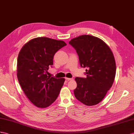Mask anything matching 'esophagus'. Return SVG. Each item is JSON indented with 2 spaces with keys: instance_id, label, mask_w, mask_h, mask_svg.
I'll use <instances>...</instances> for the list:
<instances>
[{
  "instance_id": "1",
  "label": "esophagus",
  "mask_w": 134,
  "mask_h": 134,
  "mask_svg": "<svg viewBox=\"0 0 134 134\" xmlns=\"http://www.w3.org/2000/svg\"><path fill=\"white\" fill-rule=\"evenodd\" d=\"M66 80L67 81H70V80H73V79L72 78H68V77H66Z\"/></svg>"
}]
</instances>
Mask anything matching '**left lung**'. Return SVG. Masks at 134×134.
Segmentation results:
<instances>
[{"label":"left lung","mask_w":134,"mask_h":134,"mask_svg":"<svg viewBox=\"0 0 134 134\" xmlns=\"http://www.w3.org/2000/svg\"><path fill=\"white\" fill-rule=\"evenodd\" d=\"M69 43L76 50L81 67L87 68V77L75 78V96L87 106L97 105L105 97L115 79L116 65L112 51L105 42L93 36L81 35Z\"/></svg>","instance_id":"obj_1"}]
</instances>
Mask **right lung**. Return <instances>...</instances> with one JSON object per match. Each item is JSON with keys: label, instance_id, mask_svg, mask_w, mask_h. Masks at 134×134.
<instances>
[{"label": "right lung", "instance_id": "1", "mask_svg": "<svg viewBox=\"0 0 134 134\" xmlns=\"http://www.w3.org/2000/svg\"><path fill=\"white\" fill-rule=\"evenodd\" d=\"M67 45L63 41L37 37L28 41L20 50L17 76L26 96L38 108L53 103L64 84V78L50 77L47 70L53 64L54 54Z\"/></svg>", "mask_w": 134, "mask_h": 134}]
</instances>
